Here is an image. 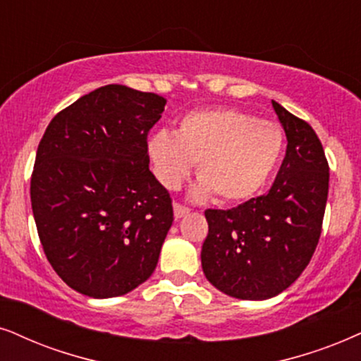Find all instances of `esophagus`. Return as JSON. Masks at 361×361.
I'll list each match as a JSON object with an SVG mask.
<instances>
[{
  "label": "esophagus",
  "mask_w": 361,
  "mask_h": 361,
  "mask_svg": "<svg viewBox=\"0 0 361 361\" xmlns=\"http://www.w3.org/2000/svg\"><path fill=\"white\" fill-rule=\"evenodd\" d=\"M173 208H175V218H183L185 214L190 213V208H186V207H183V204H180V203L173 204Z\"/></svg>",
  "instance_id": "34e87169"
}]
</instances>
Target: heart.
<instances>
[{"instance_id":"heart-1","label":"heart","mask_w":361,"mask_h":361,"mask_svg":"<svg viewBox=\"0 0 361 361\" xmlns=\"http://www.w3.org/2000/svg\"><path fill=\"white\" fill-rule=\"evenodd\" d=\"M283 152L276 123L257 120L236 108L191 111L176 135L159 130L148 140L154 176L168 190L180 188L198 161L195 196L213 195L220 203H238L263 188Z\"/></svg>"}]
</instances>
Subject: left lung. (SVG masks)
<instances>
[{
  "mask_svg": "<svg viewBox=\"0 0 361 361\" xmlns=\"http://www.w3.org/2000/svg\"><path fill=\"white\" fill-rule=\"evenodd\" d=\"M286 133V154L270 191L230 209H207L204 276L223 293L267 300L302 275L317 250L328 198L322 141L302 118L271 102Z\"/></svg>",
  "mask_w": 361,
  "mask_h": 361,
  "instance_id": "1",
  "label": "left lung"
}]
</instances>
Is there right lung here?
<instances>
[{
	"mask_svg": "<svg viewBox=\"0 0 361 361\" xmlns=\"http://www.w3.org/2000/svg\"><path fill=\"white\" fill-rule=\"evenodd\" d=\"M166 99L123 85L91 91L49 121L31 173V208L49 264L93 298L147 281L173 223L149 171L147 136Z\"/></svg>",
	"mask_w": 361,
	"mask_h": 361,
	"instance_id": "obj_1",
	"label": "right lung"
}]
</instances>
